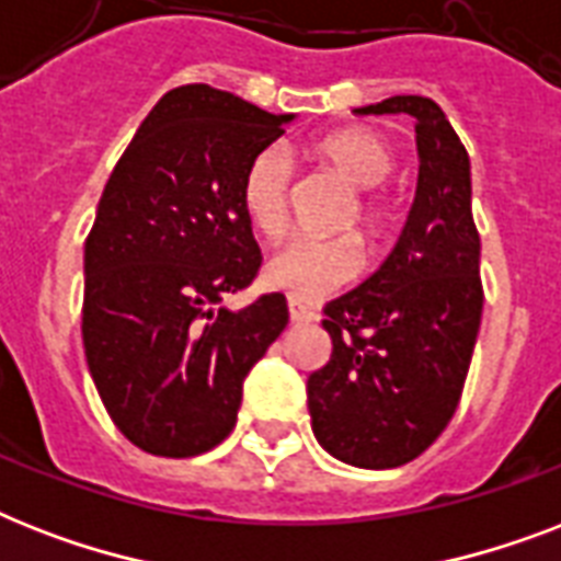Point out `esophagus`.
Wrapping results in <instances>:
<instances>
[{"mask_svg":"<svg viewBox=\"0 0 561 561\" xmlns=\"http://www.w3.org/2000/svg\"><path fill=\"white\" fill-rule=\"evenodd\" d=\"M288 311H290V320H294V323H311V320H314V311H311L306 302H299V299H294V297L288 299Z\"/></svg>","mask_w":561,"mask_h":561,"instance_id":"1","label":"esophagus"}]
</instances>
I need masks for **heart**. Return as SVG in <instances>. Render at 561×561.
<instances>
[{
  "label": "heart",
  "instance_id": "1",
  "mask_svg": "<svg viewBox=\"0 0 561 561\" xmlns=\"http://www.w3.org/2000/svg\"><path fill=\"white\" fill-rule=\"evenodd\" d=\"M317 157L329 162L341 178L358 186L355 206L346 224L358 220L360 236L375 238L390 220V206L381 183L396 169V148L387 136L369 127H343L314 145ZM290 162L285 148L271 145L255 153L241 180V206L247 220L264 238H276L288 224ZM360 271V250L355 238H290L264 262V282L294 299H314L341 288Z\"/></svg>",
  "mask_w": 561,
  "mask_h": 561
}]
</instances>
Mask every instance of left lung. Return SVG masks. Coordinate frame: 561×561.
<instances>
[{
	"mask_svg": "<svg viewBox=\"0 0 561 561\" xmlns=\"http://www.w3.org/2000/svg\"><path fill=\"white\" fill-rule=\"evenodd\" d=\"M360 116L416 122L419 180L381 267L323 308L332 358L308 375L317 443L358 469H396L451 422L483 314L469 153L443 107L392 95Z\"/></svg>",
	"mask_w": 561,
	"mask_h": 561,
	"instance_id": "obj_1",
	"label": "left lung"
}]
</instances>
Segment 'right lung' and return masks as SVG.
<instances>
[{"label": "right lung", "mask_w": 561, "mask_h": 561, "mask_svg": "<svg viewBox=\"0 0 561 561\" xmlns=\"http://www.w3.org/2000/svg\"><path fill=\"white\" fill-rule=\"evenodd\" d=\"M294 118L178 87L104 186L83 247V352L110 419L142 451L194 457L224 443L247 373L288 325L282 294L244 308L227 297L262 264L241 180Z\"/></svg>", "instance_id": "right-lung-1"}]
</instances>
